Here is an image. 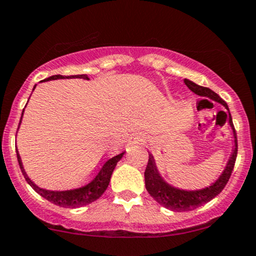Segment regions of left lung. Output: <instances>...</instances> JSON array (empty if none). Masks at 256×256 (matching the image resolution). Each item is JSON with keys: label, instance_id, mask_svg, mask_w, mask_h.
<instances>
[{"label": "left lung", "instance_id": "8db88e82", "mask_svg": "<svg viewBox=\"0 0 256 256\" xmlns=\"http://www.w3.org/2000/svg\"><path fill=\"white\" fill-rule=\"evenodd\" d=\"M184 84L190 91L194 92L198 96L209 98V100L220 103L221 106H224L226 112H222V113L224 114V118H226L227 122H228L230 128L232 130L233 147L231 156L227 160V164L222 172H221V175L216 178L215 182L210 184L208 187L200 188V190H182V188L175 187L169 184L166 180L162 178V174L158 170L153 154L150 153V160H148V165L144 171L146 188H147L148 193L153 196L154 200L158 202L160 206L166 208V209L172 210V212H188V210L196 209L198 206H204L208 202L212 200V198H215L218 193H221V190H224L226 184L228 182L233 166H234L236 158H237V136H236L232 116L227 103L224 102L222 98H220L218 94H215L214 91H212L208 87L196 85V82L188 80V78H184Z\"/></svg>", "mask_w": 256, "mask_h": 256}]
</instances>
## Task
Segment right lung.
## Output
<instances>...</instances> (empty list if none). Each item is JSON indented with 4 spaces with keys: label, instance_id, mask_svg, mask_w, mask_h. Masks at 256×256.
<instances>
[{
    "label": "right lung",
    "instance_id": "right-lung-1",
    "mask_svg": "<svg viewBox=\"0 0 256 256\" xmlns=\"http://www.w3.org/2000/svg\"><path fill=\"white\" fill-rule=\"evenodd\" d=\"M58 78H84V80H90V78L87 76L86 74L81 75H72V76H62V75H53V76H50L44 80H42L41 82H44V81H50V80H58ZM36 85L34 86L32 91L35 90ZM28 104V103H26ZM24 110L22 113V118H23ZM22 118L20 122H19V126L22 124ZM18 126V128H19ZM18 132V131H16ZM124 153L118 154V156H113V158L108 159L104 164L102 165L100 171L97 172V175L94 176L92 181H90L88 184H85L82 187L74 188V190H46V188L38 187L35 182L32 181V178L28 176V174L25 172L23 162H22V158L19 156L18 150H16V158H18L19 166H20L22 172H23V176L25 181L30 184L34 188L35 192H38L41 196H44V199L50 202V203L56 204V206H60L63 208H78L87 206V204L94 203V200H97L103 193L106 192V190L108 188L109 182H110L112 174L118 162L122 158Z\"/></svg>",
    "mask_w": 256,
    "mask_h": 256
}]
</instances>
